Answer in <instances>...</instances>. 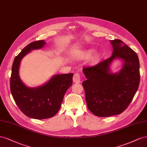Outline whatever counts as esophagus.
<instances>
[{
	"label": "esophagus",
	"mask_w": 147,
	"mask_h": 147,
	"mask_svg": "<svg viewBox=\"0 0 147 147\" xmlns=\"http://www.w3.org/2000/svg\"><path fill=\"white\" fill-rule=\"evenodd\" d=\"M73 82L75 83L81 82V76L79 73H75L73 76Z\"/></svg>",
	"instance_id": "1"
}]
</instances>
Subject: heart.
Listing matches in <instances>:
<instances>
[{"mask_svg": "<svg viewBox=\"0 0 147 147\" xmlns=\"http://www.w3.org/2000/svg\"><path fill=\"white\" fill-rule=\"evenodd\" d=\"M94 52H95V50L94 49L87 50H86V51L84 53V57H86V58H89L92 55H93V54L94 53ZM102 55V53H100V52L97 53V54H96L95 57H94V60L96 61H98L100 59V58H101Z\"/></svg>", "mask_w": 147, "mask_h": 147, "instance_id": "1", "label": "heart"}]
</instances>
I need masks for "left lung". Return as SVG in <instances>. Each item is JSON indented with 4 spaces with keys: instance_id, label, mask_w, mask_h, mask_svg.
Instances as JSON below:
<instances>
[{
    "instance_id": "1",
    "label": "left lung",
    "mask_w": 147,
    "mask_h": 147,
    "mask_svg": "<svg viewBox=\"0 0 147 147\" xmlns=\"http://www.w3.org/2000/svg\"><path fill=\"white\" fill-rule=\"evenodd\" d=\"M112 55L94 66L83 67L87 80L82 82L87 106L95 116L108 117L119 115L131 103L139 86L140 64L134 50L122 40H111ZM116 57L124 61L118 74L109 72V65Z\"/></svg>"
}]
</instances>
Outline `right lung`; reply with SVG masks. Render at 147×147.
Masks as SVG:
<instances>
[{
	"label": "right lung",
	"instance_id": "obj_1",
	"mask_svg": "<svg viewBox=\"0 0 147 147\" xmlns=\"http://www.w3.org/2000/svg\"><path fill=\"white\" fill-rule=\"evenodd\" d=\"M44 40L26 45L13 61L10 77V90L16 105L29 118L43 119L52 118L59 111L65 92L72 85L73 73L54 76L45 85L29 88L21 81L18 74L21 60L33 49L42 47Z\"/></svg>",
	"mask_w": 147,
	"mask_h": 147
}]
</instances>
